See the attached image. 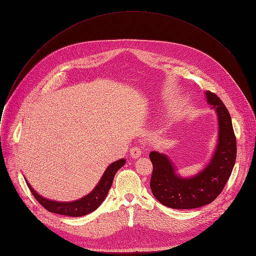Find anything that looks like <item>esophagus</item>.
I'll list each match as a JSON object with an SVG mask.
<instances>
[{"label":"esophagus","instance_id":"1","mask_svg":"<svg viewBox=\"0 0 256 256\" xmlns=\"http://www.w3.org/2000/svg\"><path fill=\"white\" fill-rule=\"evenodd\" d=\"M130 154L132 158L136 159V158H138L142 155V150H140L138 146H134V147L130 151Z\"/></svg>","mask_w":256,"mask_h":256}]
</instances>
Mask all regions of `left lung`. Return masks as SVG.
<instances>
[{
	"mask_svg": "<svg viewBox=\"0 0 256 256\" xmlns=\"http://www.w3.org/2000/svg\"><path fill=\"white\" fill-rule=\"evenodd\" d=\"M218 122L216 147L204 169L192 177L177 175L170 159L157 151L149 155L153 164L150 181L154 196L171 208L190 210L210 204L222 192L236 161L237 146L232 120L227 107L214 93L206 92Z\"/></svg>",
	"mask_w": 256,
	"mask_h": 256,
	"instance_id": "left-lung-1",
	"label": "left lung"
}]
</instances>
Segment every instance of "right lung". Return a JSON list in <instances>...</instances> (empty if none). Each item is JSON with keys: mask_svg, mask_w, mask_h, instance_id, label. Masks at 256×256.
I'll list each match as a JSON object with an SVG mask.
<instances>
[{"mask_svg": "<svg viewBox=\"0 0 256 256\" xmlns=\"http://www.w3.org/2000/svg\"><path fill=\"white\" fill-rule=\"evenodd\" d=\"M124 163H126V160L120 159L109 165L105 170V172L103 173L101 179L99 180L98 184L95 186V188L89 194L74 202H54V200L44 198L31 188V186L29 184V182L27 180H26V184L31 194L35 198V200L48 212L58 214H64V216H82L94 212L103 202L109 190H110L112 186V181L116 173L118 172V169H120L124 165Z\"/></svg>", "mask_w": 256, "mask_h": 256, "instance_id": "right-lung-1", "label": "right lung"}]
</instances>
